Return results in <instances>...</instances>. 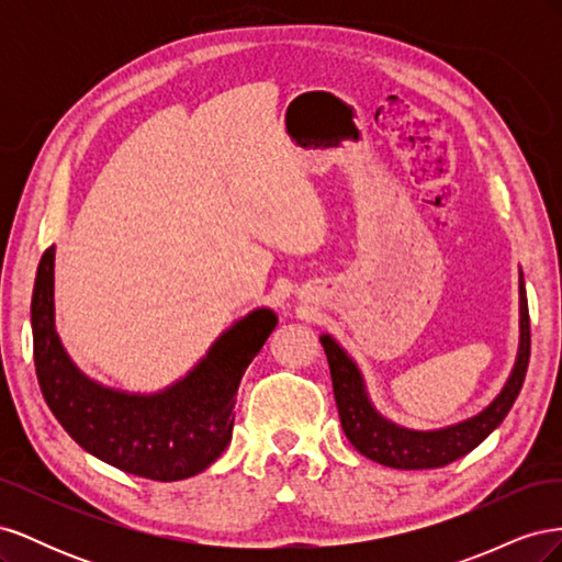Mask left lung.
Masks as SVG:
<instances>
[{
    "instance_id": "left-lung-1",
    "label": "left lung",
    "mask_w": 562,
    "mask_h": 562,
    "mask_svg": "<svg viewBox=\"0 0 562 562\" xmlns=\"http://www.w3.org/2000/svg\"><path fill=\"white\" fill-rule=\"evenodd\" d=\"M321 345L328 356L339 422H342L345 436L356 450L372 459V462L394 469L446 467L454 459L469 454L473 448H479L504 422L520 394L527 363H530V312H527L525 281L520 274V347L512 378L504 384L502 394L483 413L446 429L413 431L384 419L372 407L361 370L356 368L347 351L330 335H321Z\"/></svg>"
}]
</instances>
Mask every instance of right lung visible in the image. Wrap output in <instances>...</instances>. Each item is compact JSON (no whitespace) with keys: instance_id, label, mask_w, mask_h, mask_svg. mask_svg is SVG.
<instances>
[{"instance_id":"1","label":"right lung","mask_w":562,"mask_h":562,"mask_svg":"<svg viewBox=\"0 0 562 562\" xmlns=\"http://www.w3.org/2000/svg\"><path fill=\"white\" fill-rule=\"evenodd\" d=\"M54 258L40 260L32 291L35 370L46 405L77 443L103 462L149 481H182L225 452L236 389L277 314L255 310L220 335L182 380L157 394H126L89 380L63 349L54 321Z\"/></svg>"}]
</instances>
